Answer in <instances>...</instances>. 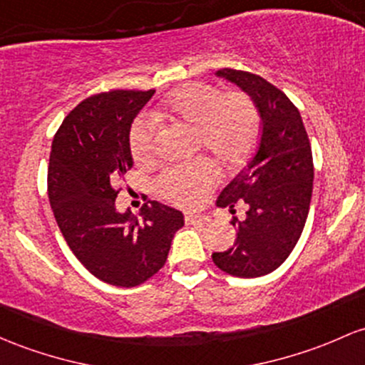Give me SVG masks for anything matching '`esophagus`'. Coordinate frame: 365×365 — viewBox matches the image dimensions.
I'll return each mask as SVG.
<instances>
[{
    "instance_id": "34e87169",
    "label": "esophagus",
    "mask_w": 365,
    "mask_h": 365,
    "mask_svg": "<svg viewBox=\"0 0 365 365\" xmlns=\"http://www.w3.org/2000/svg\"><path fill=\"white\" fill-rule=\"evenodd\" d=\"M207 218L202 215H194V213H187L185 215V223L187 225H202L206 223Z\"/></svg>"
}]
</instances>
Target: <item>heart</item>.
Segmentation results:
<instances>
[{
  "label": "heart",
  "mask_w": 365,
  "mask_h": 365,
  "mask_svg": "<svg viewBox=\"0 0 365 365\" xmlns=\"http://www.w3.org/2000/svg\"><path fill=\"white\" fill-rule=\"evenodd\" d=\"M158 119L182 123L194 130L195 149L207 152L225 170L239 166L255 150L259 137L258 109L241 91L222 95L202 83L173 91ZM155 124L147 118L135 121L130 131V150L140 164L155 152ZM215 171L207 163L171 166L158 178V190L178 206H195L215 185Z\"/></svg>",
  "instance_id": "1"
}]
</instances>
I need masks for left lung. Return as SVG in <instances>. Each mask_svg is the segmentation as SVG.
Listing matches in <instances>:
<instances>
[{"label":"left lung","instance_id":"obj_1","mask_svg":"<svg viewBox=\"0 0 365 365\" xmlns=\"http://www.w3.org/2000/svg\"><path fill=\"white\" fill-rule=\"evenodd\" d=\"M216 76L253 98L262 137L251 161L216 201L232 215L244 206L246 216L232 220L237 239L230 250L213 253V262L235 277H262L286 262L305 227L314 189L310 140L294 103L267 79L235 69Z\"/></svg>","mask_w":365,"mask_h":365}]
</instances>
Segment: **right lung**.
<instances>
[{
	"label": "right lung",
	"mask_w": 365,
	"mask_h": 365,
	"mask_svg": "<svg viewBox=\"0 0 365 365\" xmlns=\"http://www.w3.org/2000/svg\"><path fill=\"white\" fill-rule=\"evenodd\" d=\"M155 90H112L83 100L55 133L48 197L60 232L95 277L135 287L166 263L182 211L149 201L140 216L119 213L112 187L133 166L130 130Z\"/></svg>",
	"instance_id": "obj_1"
}]
</instances>
